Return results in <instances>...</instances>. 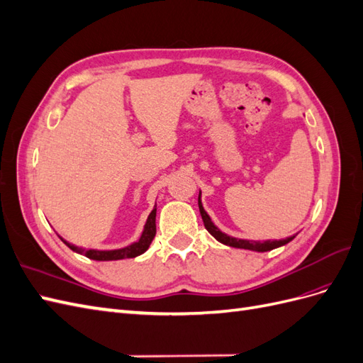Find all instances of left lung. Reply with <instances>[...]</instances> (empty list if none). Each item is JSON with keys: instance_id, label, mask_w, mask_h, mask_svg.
Segmentation results:
<instances>
[{"instance_id": "obj_1", "label": "left lung", "mask_w": 363, "mask_h": 363, "mask_svg": "<svg viewBox=\"0 0 363 363\" xmlns=\"http://www.w3.org/2000/svg\"><path fill=\"white\" fill-rule=\"evenodd\" d=\"M200 195H201V192H200ZM200 195H199V207H200V213H201V218H203L204 227H206V230H207L208 233H211L216 240H219V242L224 244V245L263 252V251H271V250H274V248H279V247H281V245H284V244H288V242H291V240L295 238V236H289V238H286V239H280V240H265V242H259V240L236 239V238L228 236V235L223 233L221 230H219V228L212 223L211 216H208V215L206 213V211L203 208V204H201V200H200Z\"/></svg>"}]
</instances>
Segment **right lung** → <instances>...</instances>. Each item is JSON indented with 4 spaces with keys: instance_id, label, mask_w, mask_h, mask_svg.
<instances>
[{
    "instance_id": "obj_1",
    "label": "right lung",
    "mask_w": 363,
    "mask_h": 363,
    "mask_svg": "<svg viewBox=\"0 0 363 363\" xmlns=\"http://www.w3.org/2000/svg\"><path fill=\"white\" fill-rule=\"evenodd\" d=\"M156 236V207L152 208V212L148 215V219L145 223L144 227V232H142L140 238L138 242L131 244L125 248H121V250H111V251H100V250H83L79 248L75 245H71L67 240H62L65 244H67L72 251L75 252H80V255L89 257L92 260H119V259H131V257H136L140 256L142 252H145L150 247V244L152 242V239Z\"/></svg>"
}]
</instances>
